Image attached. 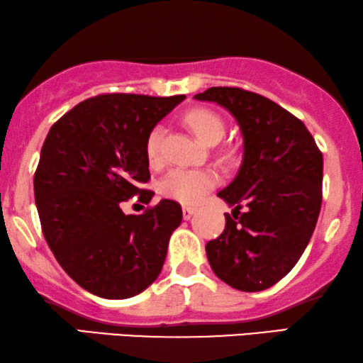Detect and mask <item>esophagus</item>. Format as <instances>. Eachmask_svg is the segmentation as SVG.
Here are the masks:
<instances>
[{"mask_svg": "<svg viewBox=\"0 0 363 363\" xmlns=\"http://www.w3.org/2000/svg\"><path fill=\"white\" fill-rule=\"evenodd\" d=\"M194 214H196L194 208H189V206H184V208H182V218H184L186 221L187 219H191Z\"/></svg>", "mask_w": 363, "mask_h": 363, "instance_id": "obj_1", "label": "esophagus"}]
</instances>
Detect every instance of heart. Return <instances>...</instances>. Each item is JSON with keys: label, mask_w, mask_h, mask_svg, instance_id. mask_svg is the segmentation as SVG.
I'll list each match as a JSON object with an SVG mask.
<instances>
[{"label": "heart", "mask_w": 363, "mask_h": 363, "mask_svg": "<svg viewBox=\"0 0 363 363\" xmlns=\"http://www.w3.org/2000/svg\"><path fill=\"white\" fill-rule=\"evenodd\" d=\"M186 123L197 139L208 145L218 144L226 130L223 118L206 108L191 110L186 116ZM162 134L164 128L155 125L145 140V154L150 164H159ZM218 181V174L213 169H172L160 179L157 189L167 199L186 206H194L216 187Z\"/></svg>", "instance_id": "heart-1"}]
</instances>
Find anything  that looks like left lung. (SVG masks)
<instances>
[{"mask_svg": "<svg viewBox=\"0 0 363 363\" xmlns=\"http://www.w3.org/2000/svg\"><path fill=\"white\" fill-rule=\"evenodd\" d=\"M194 99L226 108L242 135L240 171L218 192L235 209L206 245L209 264L236 290H266L291 272L313 235L323 155L305 123L263 95L211 86Z\"/></svg>", "mask_w": 363, "mask_h": 363, "instance_id": "left-lung-1", "label": "left lung"}]
</instances>
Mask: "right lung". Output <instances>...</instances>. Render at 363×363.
<instances>
[{"instance_id": "add662e5", "label": "right lung", "mask_w": 363, "mask_h": 363, "mask_svg": "<svg viewBox=\"0 0 363 363\" xmlns=\"http://www.w3.org/2000/svg\"><path fill=\"white\" fill-rule=\"evenodd\" d=\"M184 95L104 94L75 105L50 128L35 172V203L50 250L86 291L123 300L155 281L182 221L176 201L125 214L122 203L150 179L145 140Z\"/></svg>"}]
</instances>
